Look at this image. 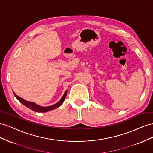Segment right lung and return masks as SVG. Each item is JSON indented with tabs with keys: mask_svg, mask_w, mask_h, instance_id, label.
I'll return each instance as SVG.
<instances>
[{
	"mask_svg": "<svg viewBox=\"0 0 153 153\" xmlns=\"http://www.w3.org/2000/svg\"><path fill=\"white\" fill-rule=\"evenodd\" d=\"M67 94V90L65 91V92L64 93L63 95L62 96V97L61 98V99L57 103H56L55 104H54V105H52V106L43 107V106H39V105H38V104H36V103H34V102L26 101V100H25L22 98H21L20 97H19V96L16 95L15 93H14L15 97L17 99H18L22 104H24V105L26 107L29 108L31 110H33L34 111H36V112H39V113L47 112V111H51V110H54V109L59 107L63 104V102H64L65 99V97H66Z\"/></svg>",
	"mask_w": 153,
	"mask_h": 153,
	"instance_id": "right-lung-1",
	"label": "right lung"
}]
</instances>
